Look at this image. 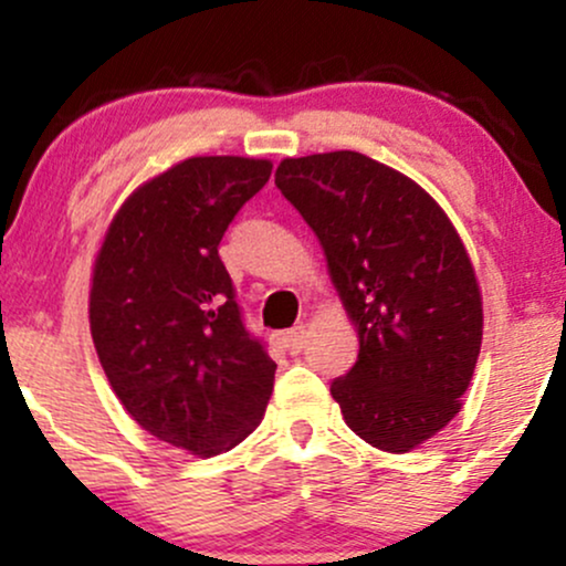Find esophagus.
<instances>
[{
    "label": "esophagus",
    "instance_id": "esophagus-1",
    "mask_svg": "<svg viewBox=\"0 0 566 566\" xmlns=\"http://www.w3.org/2000/svg\"><path fill=\"white\" fill-rule=\"evenodd\" d=\"M305 337H308V333H305L303 324H297V327H292L284 333V343H287V350L290 354H301L303 346H305Z\"/></svg>",
    "mask_w": 566,
    "mask_h": 566
}]
</instances>
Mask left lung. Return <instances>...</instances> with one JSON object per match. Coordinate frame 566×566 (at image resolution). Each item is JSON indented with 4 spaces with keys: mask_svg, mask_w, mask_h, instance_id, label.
<instances>
[{
    "mask_svg": "<svg viewBox=\"0 0 566 566\" xmlns=\"http://www.w3.org/2000/svg\"><path fill=\"white\" fill-rule=\"evenodd\" d=\"M279 191L319 239L359 356L329 388L350 431L382 452L437 437L463 407L484 311L463 239L439 201L359 151L282 159Z\"/></svg>",
    "mask_w": 566,
    "mask_h": 566,
    "instance_id": "left-lung-1",
    "label": "left lung"
}]
</instances>
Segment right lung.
Here are the masks:
<instances>
[{"mask_svg":"<svg viewBox=\"0 0 566 566\" xmlns=\"http://www.w3.org/2000/svg\"><path fill=\"white\" fill-rule=\"evenodd\" d=\"M271 159L191 157L114 212L90 279V333L116 399L143 431L197 458L261 426L276 365L244 329L218 255Z\"/></svg>","mask_w":566,"mask_h":566,"instance_id":"add662e5","label":"right lung"}]
</instances>
